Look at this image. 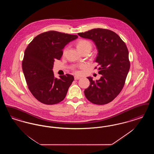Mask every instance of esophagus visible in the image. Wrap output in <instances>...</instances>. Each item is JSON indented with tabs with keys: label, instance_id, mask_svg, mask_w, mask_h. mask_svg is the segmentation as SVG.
<instances>
[{
	"label": "esophagus",
	"instance_id": "34e87169",
	"mask_svg": "<svg viewBox=\"0 0 154 154\" xmlns=\"http://www.w3.org/2000/svg\"><path fill=\"white\" fill-rule=\"evenodd\" d=\"M79 79H80V77L77 76V75H75V76H74V80H79Z\"/></svg>",
	"mask_w": 154,
	"mask_h": 154
}]
</instances>
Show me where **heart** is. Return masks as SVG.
I'll return each instance as SVG.
<instances>
[{
    "mask_svg": "<svg viewBox=\"0 0 154 154\" xmlns=\"http://www.w3.org/2000/svg\"><path fill=\"white\" fill-rule=\"evenodd\" d=\"M77 48H78L79 50H81L85 48H89L91 50L92 48V44L88 40H81L77 44ZM65 51V50H64V52Z\"/></svg>",
    "mask_w": 154,
    "mask_h": 154,
    "instance_id": "heart-1",
    "label": "heart"
}]
</instances>
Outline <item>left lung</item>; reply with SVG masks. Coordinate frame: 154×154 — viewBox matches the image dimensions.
Here are the masks:
<instances>
[{"label": "left lung", "mask_w": 154, "mask_h": 154, "mask_svg": "<svg viewBox=\"0 0 154 154\" xmlns=\"http://www.w3.org/2000/svg\"><path fill=\"white\" fill-rule=\"evenodd\" d=\"M78 35L95 43L98 51L95 62L99 66V74L102 75L96 81L88 77L90 85L84 91L85 96L95 104L111 102L122 91L130 69L127 47L121 37L110 30L97 28Z\"/></svg>", "instance_id": "obj_1"}]
</instances>
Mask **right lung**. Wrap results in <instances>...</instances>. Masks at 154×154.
Here are the masks:
<instances>
[{
  "mask_svg": "<svg viewBox=\"0 0 154 154\" xmlns=\"http://www.w3.org/2000/svg\"><path fill=\"white\" fill-rule=\"evenodd\" d=\"M77 35L50 30L42 33L28 44L22 62L23 73L28 88L37 100L52 105L62 101L74 80L66 74L54 77L52 68L55 60H60L66 44Z\"/></svg>",
  "mask_w": 154,
  "mask_h": 154,
  "instance_id": "add662e5",
  "label": "right lung"
}]
</instances>
